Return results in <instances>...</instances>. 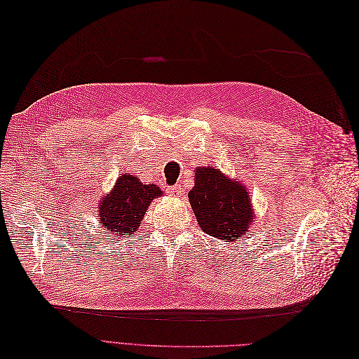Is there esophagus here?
<instances>
[{"label":"esophagus","mask_w":359,"mask_h":359,"mask_svg":"<svg viewBox=\"0 0 359 359\" xmlns=\"http://www.w3.org/2000/svg\"><path fill=\"white\" fill-rule=\"evenodd\" d=\"M168 193L170 194V196L173 198H178L181 194V186H173V187H169L168 189Z\"/></svg>","instance_id":"esophagus-1"}]
</instances>
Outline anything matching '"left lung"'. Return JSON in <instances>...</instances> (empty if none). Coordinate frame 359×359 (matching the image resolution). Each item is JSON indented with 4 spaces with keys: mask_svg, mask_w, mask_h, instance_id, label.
Wrapping results in <instances>:
<instances>
[{
    "mask_svg": "<svg viewBox=\"0 0 359 359\" xmlns=\"http://www.w3.org/2000/svg\"><path fill=\"white\" fill-rule=\"evenodd\" d=\"M191 210L201 229L219 240H240L255 222L250 194L241 182L214 168L199 166L189 191Z\"/></svg>",
    "mask_w": 359,
    "mask_h": 359,
    "instance_id": "left-lung-1",
    "label": "left lung"
}]
</instances>
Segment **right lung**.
<instances>
[{"label": "right lung", "mask_w": 359, "mask_h": 359, "mask_svg": "<svg viewBox=\"0 0 359 359\" xmlns=\"http://www.w3.org/2000/svg\"><path fill=\"white\" fill-rule=\"evenodd\" d=\"M160 187L142 184L135 175L123 173L109 194L99 205L100 223L119 238H128L140 226L153 199L161 196Z\"/></svg>", "instance_id": "add662e5"}]
</instances>
